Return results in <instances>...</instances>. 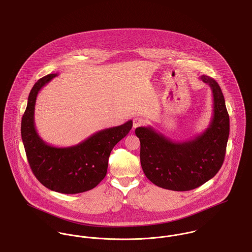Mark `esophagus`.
I'll use <instances>...</instances> for the list:
<instances>
[{
	"mask_svg": "<svg viewBox=\"0 0 252 252\" xmlns=\"http://www.w3.org/2000/svg\"><path fill=\"white\" fill-rule=\"evenodd\" d=\"M145 124V121L142 118H134L133 119V128H136L140 126H143Z\"/></svg>",
	"mask_w": 252,
	"mask_h": 252,
	"instance_id": "34e87169",
	"label": "esophagus"
}]
</instances>
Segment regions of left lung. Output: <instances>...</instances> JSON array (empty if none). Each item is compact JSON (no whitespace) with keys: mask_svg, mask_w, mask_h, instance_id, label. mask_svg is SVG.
<instances>
[{"mask_svg":"<svg viewBox=\"0 0 252 252\" xmlns=\"http://www.w3.org/2000/svg\"><path fill=\"white\" fill-rule=\"evenodd\" d=\"M213 94V116L209 126L194 139L173 142L152 126H140V161L146 176L156 186L172 191H190L220 171L229 137V115L218 82L201 76Z\"/></svg>","mask_w":252,"mask_h":252,"instance_id":"obj_1","label":"left lung"}]
</instances>
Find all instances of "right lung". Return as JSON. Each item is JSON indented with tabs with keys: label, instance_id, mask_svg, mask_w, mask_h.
<instances>
[{
	"label": "right lung",
	"instance_id": "right-lung-1",
	"mask_svg": "<svg viewBox=\"0 0 252 252\" xmlns=\"http://www.w3.org/2000/svg\"><path fill=\"white\" fill-rule=\"evenodd\" d=\"M57 76L40 78L31 90L21 123L22 140L31 169L41 184L61 194L83 193L104 178L110 153L127 135L132 121L99 130L76 146L58 148L47 144L35 129V101L42 87Z\"/></svg>",
	"mask_w": 252,
	"mask_h": 252
}]
</instances>
